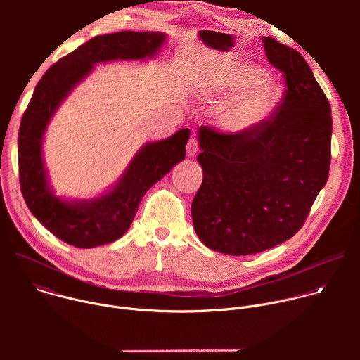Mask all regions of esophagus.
Listing matches in <instances>:
<instances>
[{
  "mask_svg": "<svg viewBox=\"0 0 360 360\" xmlns=\"http://www.w3.org/2000/svg\"><path fill=\"white\" fill-rule=\"evenodd\" d=\"M198 150H199L198 141H196V138H195V136H192V138L189 139L188 145H186V153H188V157H189V158L195 157L196 153H198Z\"/></svg>",
  "mask_w": 360,
  "mask_h": 360,
  "instance_id": "obj_1",
  "label": "esophagus"
}]
</instances>
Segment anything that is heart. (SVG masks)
<instances>
[{"label":"heart","mask_w":360,"mask_h":360,"mask_svg":"<svg viewBox=\"0 0 360 360\" xmlns=\"http://www.w3.org/2000/svg\"><path fill=\"white\" fill-rule=\"evenodd\" d=\"M203 94L211 98H232L225 108L221 125L232 135H246L264 124L278 110L283 88L264 70L248 64H222L212 70Z\"/></svg>","instance_id":"b5f03b06"}]
</instances>
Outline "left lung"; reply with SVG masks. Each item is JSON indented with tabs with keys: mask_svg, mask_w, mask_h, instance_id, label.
<instances>
[{
	"mask_svg": "<svg viewBox=\"0 0 360 360\" xmlns=\"http://www.w3.org/2000/svg\"><path fill=\"white\" fill-rule=\"evenodd\" d=\"M268 61L285 74L276 117L246 134L199 127L202 185L192 200L203 245L225 255H253L290 239L326 185L330 104L296 49L262 37Z\"/></svg>",
	"mask_w": 360,
	"mask_h": 360,
	"instance_id": "obj_1",
	"label": "left lung"
}]
</instances>
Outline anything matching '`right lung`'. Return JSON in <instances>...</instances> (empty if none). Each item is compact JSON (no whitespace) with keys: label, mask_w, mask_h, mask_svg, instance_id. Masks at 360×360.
Segmentation results:
<instances>
[{"label":"right lung","mask_w":360,"mask_h":360,"mask_svg":"<svg viewBox=\"0 0 360 360\" xmlns=\"http://www.w3.org/2000/svg\"><path fill=\"white\" fill-rule=\"evenodd\" d=\"M167 38V34L153 31L94 37L51 67L35 86L18 134L21 192L31 214L51 233L75 248L115 242L129 229L146 191L184 161L191 131L179 129L167 139L146 142L114 186L91 199H70L56 195L49 184L42 155L46 127L96 64L152 60Z\"/></svg>","instance_id":"add662e5"}]
</instances>
